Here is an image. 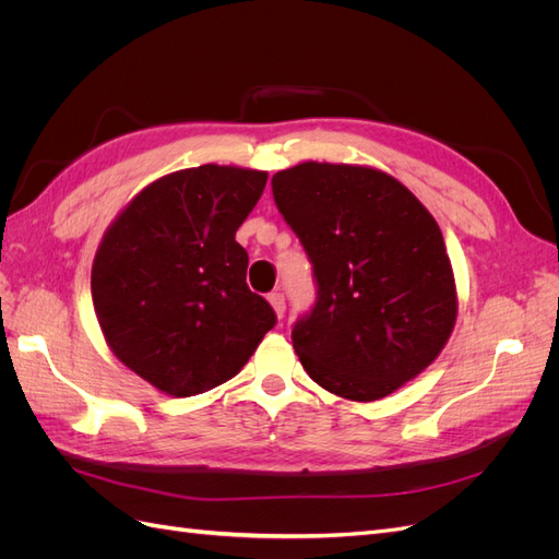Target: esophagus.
<instances>
[{
    "label": "esophagus",
    "mask_w": 559,
    "mask_h": 559,
    "mask_svg": "<svg viewBox=\"0 0 559 559\" xmlns=\"http://www.w3.org/2000/svg\"><path fill=\"white\" fill-rule=\"evenodd\" d=\"M267 300H270V306H273L275 314L282 319L284 312H286V298H284V294L282 292H273V294L267 296Z\"/></svg>",
    "instance_id": "obj_1"
}]
</instances>
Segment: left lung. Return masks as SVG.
<instances>
[{
	"label": "left lung",
	"instance_id": "1",
	"mask_svg": "<svg viewBox=\"0 0 559 559\" xmlns=\"http://www.w3.org/2000/svg\"><path fill=\"white\" fill-rule=\"evenodd\" d=\"M273 195L317 280L314 308L292 331L302 368L349 401L394 394L454 329L456 286L436 218L366 165L300 163L273 177Z\"/></svg>",
	"mask_w": 559,
	"mask_h": 559
}]
</instances>
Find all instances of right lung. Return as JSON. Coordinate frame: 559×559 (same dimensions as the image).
Wrapping results in <instances>:
<instances>
[{
    "mask_svg": "<svg viewBox=\"0 0 559 559\" xmlns=\"http://www.w3.org/2000/svg\"><path fill=\"white\" fill-rule=\"evenodd\" d=\"M265 181L247 167H189L151 181L105 230L91 273L99 329L116 359L163 394L235 378L275 326L235 242Z\"/></svg>",
    "mask_w": 559,
    "mask_h": 559,
    "instance_id": "add662e5",
    "label": "right lung"
}]
</instances>
